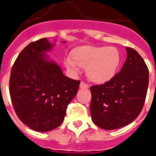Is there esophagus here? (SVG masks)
Returning <instances> with one entry per match:
<instances>
[{"label":"esophagus","instance_id":"esophagus-1","mask_svg":"<svg viewBox=\"0 0 156 156\" xmlns=\"http://www.w3.org/2000/svg\"><path fill=\"white\" fill-rule=\"evenodd\" d=\"M80 89H86L89 88V85H88L86 83H84V82L81 81L80 82Z\"/></svg>","mask_w":156,"mask_h":156}]
</instances>
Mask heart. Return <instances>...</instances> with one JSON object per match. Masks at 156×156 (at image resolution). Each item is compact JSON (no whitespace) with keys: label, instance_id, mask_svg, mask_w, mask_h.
Wrapping results in <instances>:
<instances>
[{"label":"heart","instance_id":"b5f03b06","mask_svg":"<svg viewBox=\"0 0 156 156\" xmlns=\"http://www.w3.org/2000/svg\"><path fill=\"white\" fill-rule=\"evenodd\" d=\"M72 55L65 60L67 69L77 72L80 67L86 68L88 77L98 84L111 80L120 64V54L115 47L80 46Z\"/></svg>","mask_w":156,"mask_h":156}]
</instances>
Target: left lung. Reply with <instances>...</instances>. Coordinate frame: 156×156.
<instances>
[{
  "mask_svg": "<svg viewBox=\"0 0 156 156\" xmlns=\"http://www.w3.org/2000/svg\"><path fill=\"white\" fill-rule=\"evenodd\" d=\"M127 58L111 80L90 87L93 121L112 130L132 123L142 110L149 84V71L135 49L126 47Z\"/></svg>",
  "mask_w": 156,
  "mask_h": 156,
  "instance_id": "8db88e82",
  "label": "left lung"
}]
</instances>
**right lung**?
Returning a JSON list of instances; mask_svg holds the SVG:
<instances>
[{
    "instance_id": "right-lung-1",
    "label": "right lung",
    "mask_w": 156,
    "mask_h": 156,
    "mask_svg": "<svg viewBox=\"0 0 156 156\" xmlns=\"http://www.w3.org/2000/svg\"><path fill=\"white\" fill-rule=\"evenodd\" d=\"M54 46L46 38L27 44L14 62L9 79V94L17 115L37 132H48L62 123L80 83L64 76L49 59L46 53Z\"/></svg>"
}]
</instances>
